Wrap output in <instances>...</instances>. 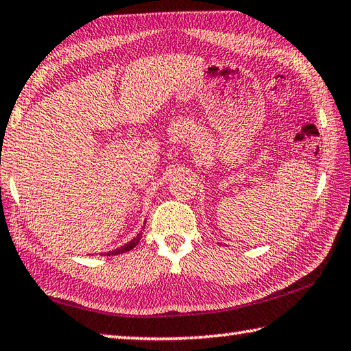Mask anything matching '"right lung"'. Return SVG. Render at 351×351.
I'll use <instances>...</instances> for the list:
<instances>
[{
    "label": "right lung",
    "instance_id": "right-lung-1",
    "mask_svg": "<svg viewBox=\"0 0 351 351\" xmlns=\"http://www.w3.org/2000/svg\"><path fill=\"white\" fill-rule=\"evenodd\" d=\"M143 228H144V227H143ZM141 237H143V232L139 233V234H136L135 238H133L132 241L127 242V244H124L123 247H118V248H114V250H112V252H107V253H106V256H117V254L125 253V252H130L132 248H135V247L138 245V242L141 241Z\"/></svg>",
    "mask_w": 351,
    "mask_h": 351
}]
</instances>
